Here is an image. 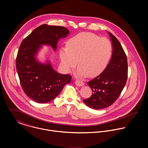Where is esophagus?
I'll use <instances>...</instances> for the list:
<instances>
[{"instance_id":"1","label":"esophagus","mask_w":148,"mask_h":148,"mask_svg":"<svg viewBox=\"0 0 148 148\" xmlns=\"http://www.w3.org/2000/svg\"><path fill=\"white\" fill-rule=\"evenodd\" d=\"M75 84L77 86H84V83L82 81V80H77L75 82Z\"/></svg>"}]
</instances>
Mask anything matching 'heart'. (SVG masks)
<instances>
[{
    "mask_svg": "<svg viewBox=\"0 0 148 148\" xmlns=\"http://www.w3.org/2000/svg\"><path fill=\"white\" fill-rule=\"evenodd\" d=\"M113 46L105 38L91 33H82L69 40L67 47L61 48L60 57L68 71L74 68L79 77H96L106 69L112 57Z\"/></svg>",
    "mask_w": 148,
    "mask_h": 148,
    "instance_id": "1",
    "label": "heart"
}]
</instances>
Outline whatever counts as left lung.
<instances>
[{
	"label": "left lung",
	"instance_id": "8db88e82",
	"mask_svg": "<svg viewBox=\"0 0 148 148\" xmlns=\"http://www.w3.org/2000/svg\"><path fill=\"white\" fill-rule=\"evenodd\" d=\"M108 33L112 42V57L102 73L88 82L93 93L83 100L88 107L96 110L104 109L115 102L125 86L128 76L125 52L119 40Z\"/></svg>",
	"mask_w": 148,
	"mask_h": 148
}]
</instances>
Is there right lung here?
<instances>
[{
    "mask_svg": "<svg viewBox=\"0 0 148 148\" xmlns=\"http://www.w3.org/2000/svg\"><path fill=\"white\" fill-rule=\"evenodd\" d=\"M69 34L65 27L42 25L22 42L16 57V69L25 93L38 103L52 101L69 84L71 77L61 74L52 68L48 61L39 62L36 55L42 45H49L54 51L58 40Z\"/></svg>",
    "mask_w": 148,
    "mask_h": 148,
    "instance_id": "right-lung-1",
    "label": "right lung"
}]
</instances>
